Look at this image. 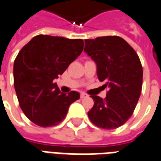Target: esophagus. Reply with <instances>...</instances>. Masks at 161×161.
I'll list each match as a JSON object with an SVG mask.
<instances>
[{"instance_id":"1","label":"esophagus","mask_w":161,"mask_h":161,"mask_svg":"<svg viewBox=\"0 0 161 161\" xmlns=\"http://www.w3.org/2000/svg\"><path fill=\"white\" fill-rule=\"evenodd\" d=\"M80 97L81 99H84V98H87V97H89V96L87 95V94H85V93H82L80 95Z\"/></svg>"}]
</instances>
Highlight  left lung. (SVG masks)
<instances>
[{
  "instance_id": "obj_1",
  "label": "left lung",
  "mask_w": 161,
  "mask_h": 161,
  "mask_svg": "<svg viewBox=\"0 0 161 161\" xmlns=\"http://www.w3.org/2000/svg\"><path fill=\"white\" fill-rule=\"evenodd\" d=\"M84 52L96 61L97 76L108 88L105 99L91 96L94 106L88 113L99 128H119L131 117L142 92V66L137 53L117 36L86 39Z\"/></svg>"
}]
</instances>
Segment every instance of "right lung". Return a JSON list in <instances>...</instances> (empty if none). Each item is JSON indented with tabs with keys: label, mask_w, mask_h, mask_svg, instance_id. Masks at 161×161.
I'll return each instance as SVG.
<instances>
[{
	"label": "right lung",
	"mask_w": 161,
	"mask_h": 161,
	"mask_svg": "<svg viewBox=\"0 0 161 161\" xmlns=\"http://www.w3.org/2000/svg\"><path fill=\"white\" fill-rule=\"evenodd\" d=\"M82 39L38 35L19 52L14 64V84L19 104L31 122L41 127L59 125L79 93H61L54 78L84 49Z\"/></svg>",
	"instance_id": "1"
}]
</instances>
